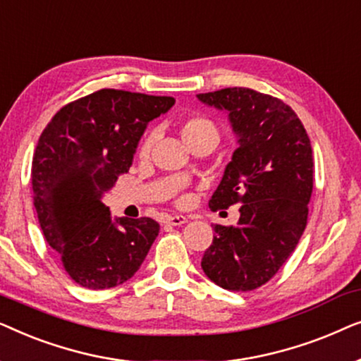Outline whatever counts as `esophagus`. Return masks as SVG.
Segmentation results:
<instances>
[{
  "instance_id": "esophagus-1",
  "label": "esophagus",
  "mask_w": 361,
  "mask_h": 361,
  "mask_svg": "<svg viewBox=\"0 0 361 361\" xmlns=\"http://www.w3.org/2000/svg\"><path fill=\"white\" fill-rule=\"evenodd\" d=\"M187 216H184V215H171V216H167L166 219V224L167 225H172V226H180V225H184V224H187Z\"/></svg>"
}]
</instances>
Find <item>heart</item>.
Segmentation results:
<instances>
[{"instance_id":"heart-1","label":"heart","mask_w":361,"mask_h":361,"mask_svg":"<svg viewBox=\"0 0 361 361\" xmlns=\"http://www.w3.org/2000/svg\"><path fill=\"white\" fill-rule=\"evenodd\" d=\"M179 135L182 141L185 142L187 146H197L204 145V142H209V145L215 146L216 141H219V128L210 118L204 115H189L184 116L179 121ZM152 137L147 136L146 140L141 141L140 147H137V157L140 159H146L147 154H149Z\"/></svg>"}]
</instances>
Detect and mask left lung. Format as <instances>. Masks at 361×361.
Listing matches in <instances>:
<instances>
[{"label": "left lung", "instance_id": "1", "mask_svg": "<svg viewBox=\"0 0 361 361\" xmlns=\"http://www.w3.org/2000/svg\"><path fill=\"white\" fill-rule=\"evenodd\" d=\"M228 113L238 147L209 200L214 212L240 205L236 226L214 225L202 258L207 278L228 290L268 283L298 246L312 195V146L293 108L279 98L233 87L199 93Z\"/></svg>", "mask_w": 361, "mask_h": 361}]
</instances>
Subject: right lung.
Returning a JSON list of instances; mask_svg holds the SVG:
<instances>
[{
    "label": "right lung",
    "mask_w": 361,
    "mask_h": 361,
    "mask_svg": "<svg viewBox=\"0 0 361 361\" xmlns=\"http://www.w3.org/2000/svg\"><path fill=\"white\" fill-rule=\"evenodd\" d=\"M174 102L103 88L61 108L39 137L34 207L44 238L82 288L108 289L133 278L159 233L147 216L111 219L103 195L130 169L147 123Z\"/></svg>",
    "instance_id": "1"
}]
</instances>
